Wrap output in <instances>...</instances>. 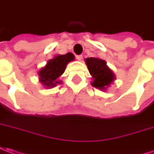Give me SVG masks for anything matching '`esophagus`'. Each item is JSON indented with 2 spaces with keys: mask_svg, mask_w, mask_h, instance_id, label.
<instances>
[{
  "mask_svg": "<svg viewBox=\"0 0 154 154\" xmlns=\"http://www.w3.org/2000/svg\"><path fill=\"white\" fill-rule=\"evenodd\" d=\"M76 59H78L79 61H81L83 59V55H77L76 56Z\"/></svg>",
  "mask_w": 154,
  "mask_h": 154,
  "instance_id": "esophagus-1",
  "label": "esophagus"
}]
</instances>
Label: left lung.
Instances as JSON below:
<instances>
[{
  "instance_id": "obj_1",
  "label": "left lung",
  "mask_w": 154,
  "mask_h": 154,
  "mask_svg": "<svg viewBox=\"0 0 154 154\" xmlns=\"http://www.w3.org/2000/svg\"><path fill=\"white\" fill-rule=\"evenodd\" d=\"M85 61L93 78L91 85L100 91H106L116 79L115 74L106 65V62L99 58H87Z\"/></svg>"
}]
</instances>
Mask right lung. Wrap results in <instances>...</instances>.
Returning <instances> with one entry per match:
<instances>
[{
    "mask_svg": "<svg viewBox=\"0 0 154 154\" xmlns=\"http://www.w3.org/2000/svg\"><path fill=\"white\" fill-rule=\"evenodd\" d=\"M75 60V55L72 53L66 54L55 55L49 59L47 64L38 71L39 81L44 87L53 88L58 84H62V80L59 78L63 75L68 63Z\"/></svg>",
    "mask_w": 154,
    "mask_h": 154,
    "instance_id": "obj_1",
    "label": "right lung"
}]
</instances>
